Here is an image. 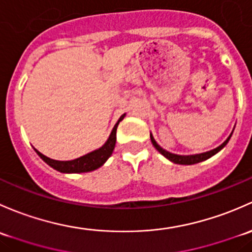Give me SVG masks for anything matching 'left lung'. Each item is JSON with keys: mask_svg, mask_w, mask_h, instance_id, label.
Wrapping results in <instances>:
<instances>
[{"mask_svg": "<svg viewBox=\"0 0 252 252\" xmlns=\"http://www.w3.org/2000/svg\"><path fill=\"white\" fill-rule=\"evenodd\" d=\"M233 131H234V128H233ZM233 131H232V133L228 136V138L225 139V141L223 142L221 145H219L217 148H215V149H212V150H209V152L200 153V154H194V155H178V154H173V153L167 152V150H165L164 148H161L159 144L157 143V141H155L152 133H150V139H152V143L155 147V149H157L160 154L164 155L166 159L170 160L171 162H175V164H180V165H194V164H198V162L205 161V160L210 159V158L214 157V155L217 154L219 152H221L223 148L227 145L228 142H229L230 137H232V134H233Z\"/></svg>", "mask_w": 252, "mask_h": 252, "instance_id": "obj_1", "label": "left lung"}]
</instances>
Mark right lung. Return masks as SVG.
Instances as JSON below:
<instances>
[{"label":"right lung","mask_w":252,"mask_h":252,"mask_svg":"<svg viewBox=\"0 0 252 252\" xmlns=\"http://www.w3.org/2000/svg\"><path fill=\"white\" fill-rule=\"evenodd\" d=\"M126 114L120 116V119L118 120V123L114 126L113 131H111L110 136L107 139L104 144L102 145L98 149L93 150V152L88 153V154L84 155V157H80L77 159L69 160V161H59V160L51 159V158L46 157L42 153L38 152L37 149H35V152L37 153L38 157L46 162V164L53 167L54 170L59 171V172L63 173H82V172H91V171H94L97 168H99L100 166L105 164V161L110 158V155L113 154V150L115 148L116 143V129H118V125L120 124V121L125 118Z\"/></svg>","instance_id":"obj_1"}]
</instances>
